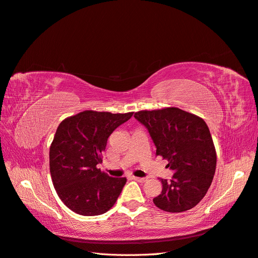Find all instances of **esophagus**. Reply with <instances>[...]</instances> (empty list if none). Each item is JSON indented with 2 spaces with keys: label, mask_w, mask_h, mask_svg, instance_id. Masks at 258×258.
<instances>
[{
  "label": "esophagus",
  "mask_w": 258,
  "mask_h": 258,
  "mask_svg": "<svg viewBox=\"0 0 258 258\" xmlns=\"http://www.w3.org/2000/svg\"><path fill=\"white\" fill-rule=\"evenodd\" d=\"M133 179L137 182H145L147 179L144 178V177H133Z\"/></svg>",
  "instance_id": "esophagus-1"
}]
</instances>
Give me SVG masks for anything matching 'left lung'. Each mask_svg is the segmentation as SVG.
<instances>
[{
    "mask_svg": "<svg viewBox=\"0 0 258 258\" xmlns=\"http://www.w3.org/2000/svg\"><path fill=\"white\" fill-rule=\"evenodd\" d=\"M148 130L156 154L168 161L171 181L160 178L162 192L156 207L170 213L195 208L207 195L216 170L215 146L207 123L196 114L175 107L134 114Z\"/></svg>",
    "mask_w": 258,
    "mask_h": 258,
    "instance_id": "1",
    "label": "left lung"
}]
</instances>
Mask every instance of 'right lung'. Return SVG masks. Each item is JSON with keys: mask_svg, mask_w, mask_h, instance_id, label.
<instances>
[{"mask_svg": "<svg viewBox=\"0 0 258 258\" xmlns=\"http://www.w3.org/2000/svg\"><path fill=\"white\" fill-rule=\"evenodd\" d=\"M132 115L86 110L57 127L49 148V171L58 197L71 211L95 216L113 207L126 178L110 177L97 164L108 137Z\"/></svg>", "mask_w": 258, "mask_h": 258, "instance_id": "right-lung-1", "label": "right lung"}]
</instances>
